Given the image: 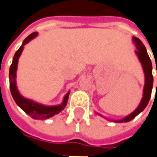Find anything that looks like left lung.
I'll use <instances>...</instances> for the list:
<instances>
[{
	"label": "left lung",
	"mask_w": 157,
	"mask_h": 157,
	"mask_svg": "<svg viewBox=\"0 0 157 157\" xmlns=\"http://www.w3.org/2000/svg\"><path fill=\"white\" fill-rule=\"evenodd\" d=\"M132 40L135 43L136 48L137 49L136 51H135L136 55L137 56V58L139 59L140 63L142 64L143 71L145 74V85H144V89H143V97L140 101V103L138 104L137 108L133 112H131L130 114H128V116H126L125 118H123L121 120H111L113 122H117V123H119V122L123 123V122H128V121H132L140 112H142L145 109V108L147 107V105L148 104V101H149L150 97H151V93H152V89H153V81L154 80H153V75H152V63H151L149 56L147 52L146 47L144 46L142 41L136 36L132 37ZM96 114L102 117V115L98 113V112H96Z\"/></svg>",
	"instance_id": "8db88e82"
}]
</instances>
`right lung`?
I'll list each match as a JSON object with an SVG mask.
<instances>
[{
    "instance_id": "right-lung-1",
    "label": "right lung",
    "mask_w": 157,
    "mask_h": 157,
    "mask_svg": "<svg viewBox=\"0 0 157 157\" xmlns=\"http://www.w3.org/2000/svg\"><path fill=\"white\" fill-rule=\"evenodd\" d=\"M36 36H37V32H34V33H31L29 36H27L24 39L21 47L15 53L13 60H12V64L10 67V74H9L10 89L11 95L13 97V100L15 101L17 105L21 108L22 110H24L32 119L44 121V120L49 119L51 117L55 116L56 114H58L59 112H61L64 109V107L67 104L70 92H68L64 95V100H63L61 104L55 105V106H46V105L40 104V103L36 102L32 100H29V99L23 97L19 92L18 87H17V83H16V75H17L16 73H17V68H18L19 58L21 55L22 51H23L24 46L26 44H28L30 40L35 38Z\"/></svg>"
}]
</instances>
